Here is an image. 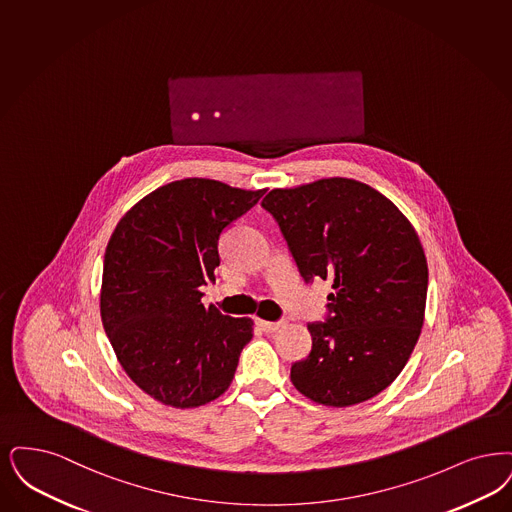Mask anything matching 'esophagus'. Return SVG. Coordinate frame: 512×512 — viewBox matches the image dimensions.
Masks as SVG:
<instances>
[{"label":"esophagus","instance_id":"esophagus-1","mask_svg":"<svg viewBox=\"0 0 512 512\" xmlns=\"http://www.w3.org/2000/svg\"><path fill=\"white\" fill-rule=\"evenodd\" d=\"M257 326L266 331V333H274V331L284 328V322H266V320L257 318Z\"/></svg>","mask_w":512,"mask_h":512}]
</instances>
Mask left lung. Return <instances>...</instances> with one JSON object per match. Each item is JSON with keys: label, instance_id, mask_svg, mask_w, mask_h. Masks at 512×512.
Returning <instances> with one entry per match:
<instances>
[{"label": "left lung", "instance_id": "1", "mask_svg": "<svg viewBox=\"0 0 512 512\" xmlns=\"http://www.w3.org/2000/svg\"><path fill=\"white\" fill-rule=\"evenodd\" d=\"M301 276L329 280V316L308 324L312 350L291 383L312 402L348 408L387 389L425 320L429 266L408 217L369 184L329 177L263 200Z\"/></svg>", "mask_w": 512, "mask_h": 512}]
</instances>
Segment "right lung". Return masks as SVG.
Segmentation results:
<instances>
[{
	"mask_svg": "<svg viewBox=\"0 0 512 512\" xmlns=\"http://www.w3.org/2000/svg\"><path fill=\"white\" fill-rule=\"evenodd\" d=\"M263 194L213 179L173 181L133 205L108 240L104 331L129 379L165 406H204L234 379L253 320L204 307L200 287L215 282L223 230Z\"/></svg>",
	"mask_w": 512,
	"mask_h": 512,
	"instance_id": "right-lung-1",
	"label": "right lung"
}]
</instances>
